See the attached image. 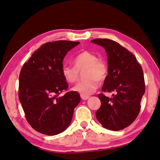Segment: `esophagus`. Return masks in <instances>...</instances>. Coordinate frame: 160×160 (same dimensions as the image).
<instances>
[{"mask_svg": "<svg viewBox=\"0 0 160 160\" xmlns=\"http://www.w3.org/2000/svg\"><path fill=\"white\" fill-rule=\"evenodd\" d=\"M89 96H83V95H81V98H82V100L84 101H85V100H87L88 98H89Z\"/></svg>", "mask_w": 160, "mask_h": 160, "instance_id": "obj_1", "label": "esophagus"}]
</instances>
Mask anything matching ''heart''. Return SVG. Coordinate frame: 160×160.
Returning <instances> with one entry per match:
<instances>
[{"label":"heart","mask_w":160,"mask_h":160,"mask_svg":"<svg viewBox=\"0 0 160 160\" xmlns=\"http://www.w3.org/2000/svg\"><path fill=\"white\" fill-rule=\"evenodd\" d=\"M73 67L64 66L62 75L66 82L73 84L79 78V72L83 71L84 80L75 86L73 90L81 95L89 96L98 88V81H104L108 75V66L105 61L89 51H82L73 59Z\"/></svg>","instance_id":"1"}]
</instances>
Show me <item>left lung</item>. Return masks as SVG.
Returning a JSON list of instances; mask_svg holds the SVG:
<instances>
[{
	"mask_svg": "<svg viewBox=\"0 0 160 160\" xmlns=\"http://www.w3.org/2000/svg\"><path fill=\"white\" fill-rule=\"evenodd\" d=\"M91 42L102 46L108 55V75L102 92L115 93L110 98L99 93L101 105L96 111V118L107 129L123 130L133 123L140 112L145 93L142 66L132 52L117 42L95 39Z\"/></svg>",
	"mask_w": 160,
	"mask_h": 160,
	"instance_id": "1",
	"label": "left lung"
}]
</instances>
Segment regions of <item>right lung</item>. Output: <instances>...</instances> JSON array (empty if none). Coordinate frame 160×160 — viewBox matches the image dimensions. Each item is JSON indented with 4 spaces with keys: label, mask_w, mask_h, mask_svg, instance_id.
I'll return each mask as SVG.
<instances>
[{
    "label": "right lung",
    "mask_w": 160,
    "mask_h": 160,
    "mask_svg": "<svg viewBox=\"0 0 160 160\" xmlns=\"http://www.w3.org/2000/svg\"><path fill=\"white\" fill-rule=\"evenodd\" d=\"M79 43L66 40L43 43L21 68L18 98L27 121L37 132L56 135L69 126L80 96L75 91L59 96L68 88L62 68L68 51Z\"/></svg>",
    "instance_id": "1"
}]
</instances>
